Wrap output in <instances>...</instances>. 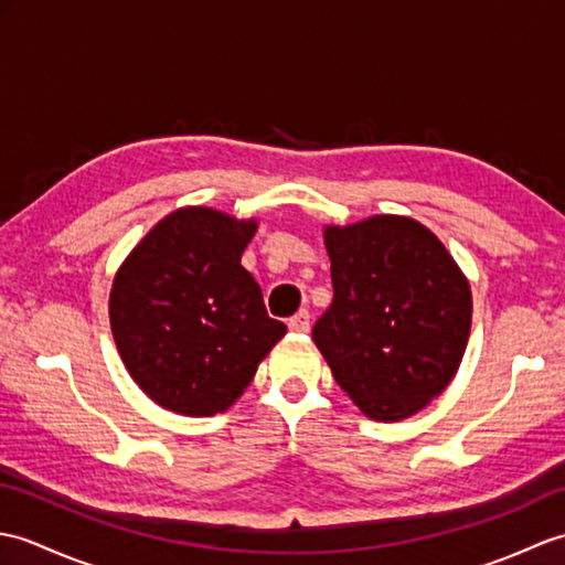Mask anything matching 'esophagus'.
I'll return each mask as SVG.
<instances>
[{
  "instance_id": "obj_1",
  "label": "esophagus",
  "mask_w": 565,
  "mask_h": 565,
  "mask_svg": "<svg viewBox=\"0 0 565 565\" xmlns=\"http://www.w3.org/2000/svg\"><path fill=\"white\" fill-rule=\"evenodd\" d=\"M289 330L291 332H308L310 330V316L308 310H298L294 318H289Z\"/></svg>"
}]
</instances>
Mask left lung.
Listing matches in <instances>:
<instances>
[{
	"mask_svg": "<svg viewBox=\"0 0 565 565\" xmlns=\"http://www.w3.org/2000/svg\"><path fill=\"white\" fill-rule=\"evenodd\" d=\"M334 298L313 342L366 417L398 423L449 386L471 332V286L439 237L405 215L328 225Z\"/></svg>",
	"mask_w": 565,
	"mask_h": 565,
	"instance_id": "obj_1",
	"label": "left lung"
}]
</instances>
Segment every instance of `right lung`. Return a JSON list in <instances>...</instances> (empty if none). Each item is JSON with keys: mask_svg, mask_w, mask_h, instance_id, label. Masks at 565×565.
<instances>
[{"mask_svg": "<svg viewBox=\"0 0 565 565\" xmlns=\"http://www.w3.org/2000/svg\"><path fill=\"white\" fill-rule=\"evenodd\" d=\"M257 221L206 206L152 227L114 276L111 332L128 374L167 411L209 417L231 407L286 326L269 318L239 257Z\"/></svg>", "mask_w": 565, "mask_h": 565, "instance_id": "right-lung-1", "label": "right lung"}]
</instances>
